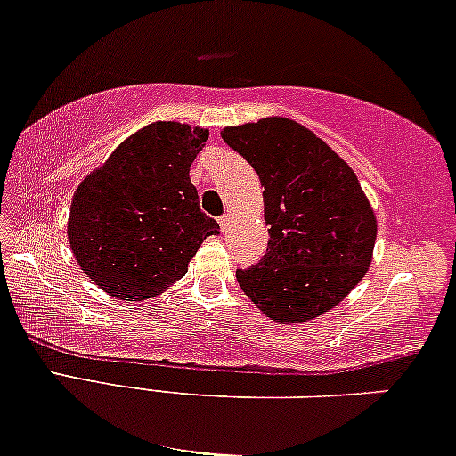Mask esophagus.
<instances>
[{
	"instance_id": "obj_1",
	"label": "esophagus",
	"mask_w": 456,
	"mask_h": 456,
	"mask_svg": "<svg viewBox=\"0 0 456 456\" xmlns=\"http://www.w3.org/2000/svg\"><path fill=\"white\" fill-rule=\"evenodd\" d=\"M230 220H232V217H230L228 214H224V216L220 217V228L224 230V232H226L228 226H230Z\"/></svg>"
}]
</instances>
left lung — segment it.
Returning a JSON list of instances; mask_svg holds the SVG:
<instances>
[{
  "label": "left lung",
  "mask_w": 456,
  "mask_h": 456,
  "mask_svg": "<svg viewBox=\"0 0 456 456\" xmlns=\"http://www.w3.org/2000/svg\"><path fill=\"white\" fill-rule=\"evenodd\" d=\"M264 186L270 240L259 264L236 270L247 297L279 324L333 310L372 262L377 217L354 169L314 132L287 117L224 127Z\"/></svg>",
  "instance_id": "obj_1"
}]
</instances>
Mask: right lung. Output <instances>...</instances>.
I'll return each instance as SVG.
<instances>
[{
    "instance_id": "add662e5",
    "label": "right lung",
    "mask_w": 456,
    "mask_h": 456,
    "mask_svg": "<svg viewBox=\"0 0 456 456\" xmlns=\"http://www.w3.org/2000/svg\"><path fill=\"white\" fill-rule=\"evenodd\" d=\"M209 129L157 121L123 140L70 200L69 245L110 297L144 301L188 272L217 222L199 207L191 165Z\"/></svg>"
}]
</instances>
